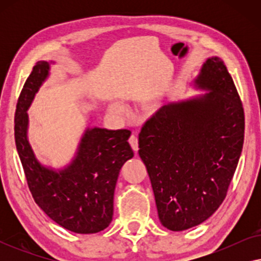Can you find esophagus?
I'll list each match as a JSON object with an SVG mask.
<instances>
[{"label": "esophagus", "instance_id": "1", "mask_svg": "<svg viewBox=\"0 0 261 261\" xmlns=\"http://www.w3.org/2000/svg\"><path fill=\"white\" fill-rule=\"evenodd\" d=\"M129 144L132 146V148H133L134 152H138L139 149V142H138V138L135 137V135H132L129 138Z\"/></svg>", "mask_w": 261, "mask_h": 261}]
</instances>
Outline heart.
Masks as SVG:
<instances>
[{
  "mask_svg": "<svg viewBox=\"0 0 261 261\" xmlns=\"http://www.w3.org/2000/svg\"><path fill=\"white\" fill-rule=\"evenodd\" d=\"M110 109H112L113 112H115V113H122L123 112V107L117 102L112 103V105H110Z\"/></svg>",
  "mask_w": 261,
  "mask_h": 261,
  "instance_id": "obj_1",
  "label": "heart"
}]
</instances>
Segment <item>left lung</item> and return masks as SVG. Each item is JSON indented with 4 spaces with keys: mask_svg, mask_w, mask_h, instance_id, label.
Returning a JSON list of instances; mask_svg holds the SVG:
<instances>
[{
    "mask_svg": "<svg viewBox=\"0 0 261 261\" xmlns=\"http://www.w3.org/2000/svg\"><path fill=\"white\" fill-rule=\"evenodd\" d=\"M194 87L208 92L162 107L139 134L159 220L173 231L216 212L244 145V108L221 58L206 59Z\"/></svg>",
    "mask_w": 261,
    "mask_h": 261,
    "instance_id": "obj_1",
    "label": "left lung"
}]
</instances>
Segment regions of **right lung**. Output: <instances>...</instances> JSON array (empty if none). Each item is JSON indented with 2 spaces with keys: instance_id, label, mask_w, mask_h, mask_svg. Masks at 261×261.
<instances>
[{
  "instance_id": "add662e5",
  "label": "right lung",
  "mask_w": 261,
  "mask_h": 261,
  "mask_svg": "<svg viewBox=\"0 0 261 261\" xmlns=\"http://www.w3.org/2000/svg\"><path fill=\"white\" fill-rule=\"evenodd\" d=\"M52 63L40 60L35 64L17 99L16 149L28 188L42 212L73 233H98L112 222L117 177L123 164L134 155L127 141L130 132L87 128L69 165L62 170L42 165L27 138V110L48 77Z\"/></svg>"
}]
</instances>
